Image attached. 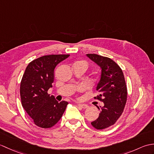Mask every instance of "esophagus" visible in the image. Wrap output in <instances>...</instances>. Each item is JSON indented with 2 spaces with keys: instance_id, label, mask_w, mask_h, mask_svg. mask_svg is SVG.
Wrapping results in <instances>:
<instances>
[{
  "instance_id": "1",
  "label": "esophagus",
  "mask_w": 154,
  "mask_h": 154,
  "mask_svg": "<svg viewBox=\"0 0 154 154\" xmlns=\"http://www.w3.org/2000/svg\"><path fill=\"white\" fill-rule=\"evenodd\" d=\"M78 106H80L81 108H82V109H87V108L89 107V105L86 104H78Z\"/></svg>"
}]
</instances>
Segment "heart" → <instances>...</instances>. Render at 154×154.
<instances>
[{"label":"heart","mask_w":154,"mask_h":154,"mask_svg":"<svg viewBox=\"0 0 154 154\" xmlns=\"http://www.w3.org/2000/svg\"><path fill=\"white\" fill-rule=\"evenodd\" d=\"M81 89H83V87H81Z\"/></svg>","instance_id":"obj_1"}]
</instances>
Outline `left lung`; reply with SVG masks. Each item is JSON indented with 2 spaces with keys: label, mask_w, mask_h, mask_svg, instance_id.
Returning <instances> with one entry per match:
<instances>
[{
  "label": "left lung",
  "mask_w": 154,
  "mask_h": 154,
  "mask_svg": "<svg viewBox=\"0 0 154 154\" xmlns=\"http://www.w3.org/2000/svg\"><path fill=\"white\" fill-rule=\"evenodd\" d=\"M87 56L101 68V75L97 91L100 93L94 99L100 100L98 119L91 122L97 130H103L113 125L122 115L127 100V87L123 72L116 62L110 58L89 54Z\"/></svg>",
  "instance_id": "obj_1"
}]
</instances>
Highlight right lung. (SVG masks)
<instances>
[{
	"label": "right lung",
	"mask_w": 154,
	"mask_h": 154,
	"mask_svg": "<svg viewBox=\"0 0 154 154\" xmlns=\"http://www.w3.org/2000/svg\"><path fill=\"white\" fill-rule=\"evenodd\" d=\"M69 55H48L31 61L26 69L20 83L22 105L35 125L49 128L57 124L68 103H59L48 91L52 87L56 65Z\"/></svg>",
	"instance_id": "1"
}]
</instances>
